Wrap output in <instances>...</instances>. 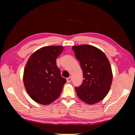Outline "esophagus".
<instances>
[{
    "label": "esophagus",
    "mask_w": 135,
    "mask_h": 135,
    "mask_svg": "<svg viewBox=\"0 0 135 135\" xmlns=\"http://www.w3.org/2000/svg\"><path fill=\"white\" fill-rule=\"evenodd\" d=\"M71 80H72V79H71V77H68V78L67 79V81L68 83H70V82L71 81Z\"/></svg>",
    "instance_id": "obj_1"
}]
</instances>
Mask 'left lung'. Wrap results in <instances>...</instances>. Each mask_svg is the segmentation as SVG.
Wrapping results in <instances>:
<instances>
[{"label": "left lung", "instance_id": "1", "mask_svg": "<svg viewBox=\"0 0 135 135\" xmlns=\"http://www.w3.org/2000/svg\"><path fill=\"white\" fill-rule=\"evenodd\" d=\"M72 49L80 64L84 78L81 85L76 88L77 96L87 104L97 103L106 97L113 81L108 59L93 46H74Z\"/></svg>", "mask_w": 135, "mask_h": 135}]
</instances>
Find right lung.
Instances as JSON below:
<instances>
[{
    "mask_svg": "<svg viewBox=\"0 0 135 135\" xmlns=\"http://www.w3.org/2000/svg\"><path fill=\"white\" fill-rule=\"evenodd\" d=\"M64 47L49 46L37 50L30 57L25 67V88L32 99L38 104L52 103L60 95L66 79L61 77L56 59Z\"/></svg>",
    "mask_w": 135,
    "mask_h": 135,
    "instance_id": "1",
    "label": "right lung"
}]
</instances>
